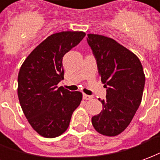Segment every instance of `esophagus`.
<instances>
[{
  "mask_svg": "<svg viewBox=\"0 0 160 160\" xmlns=\"http://www.w3.org/2000/svg\"><path fill=\"white\" fill-rule=\"evenodd\" d=\"M82 97H83L84 100H92V98H93L92 96H90V95H88V94H83Z\"/></svg>",
  "mask_w": 160,
  "mask_h": 160,
  "instance_id": "1",
  "label": "esophagus"
}]
</instances>
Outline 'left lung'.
Returning <instances> with one entry per match:
<instances>
[{"mask_svg": "<svg viewBox=\"0 0 160 160\" xmlns=\"http://www.w3.org/2000/svg\"><path fill=\"white\" fill-rule=\"evenodd\" d=\"M87 42L107 88V99L101 101L103 109L92 118V124L101 135L118 136L130 123L142 102L145 85L142 63L135 53L110 37L88 34Z\"/></svg>", "mask_w": 160, "mask_h": 160, "instance_id": "obj_1", "label": "left lung"}]
</instances>
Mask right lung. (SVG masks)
I'll return each mask as SVG.
<instances>
[{
  "label": "right lung",
  "mask_w": 160,
  "mask_h": 160,
  "mask_svg": "<svg viewBox=\"0 0 160 160\" xmlns=\"http://www.w3.org/2000/svg\"><path fill=\"white\" fill-rule=\"evenodd\" d=\"M86 34L62 31L47 37L21 66L18 96L31 127L39 135L53 138L66 131L72 115L81 103V92H71L57 84L64 79L62 59Z\"/></svg>",
  "instance_id": "obj_1"
}]
</instances>
